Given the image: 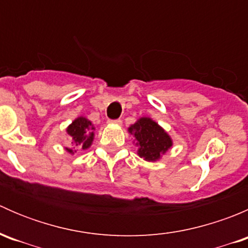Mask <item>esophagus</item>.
Returning a JSON list of instances; mask_svg holds the SVG:
<instances>
[{
	"instance_id": "esophagus-1",
	"label": "esophagus",
	"mask_w": 248,
	"mask_h": 248,
	"mask_svg": "<svg viewBox=\"0 0 248 248\" xmlns=\"http://www.w3.org/2000/svg\"><path fill=\"white\" fill-rule=\"evenodd\" d=\"M110 124H122V120L121 119H116V120H110Z\"/></svg>"
}]
</instances>
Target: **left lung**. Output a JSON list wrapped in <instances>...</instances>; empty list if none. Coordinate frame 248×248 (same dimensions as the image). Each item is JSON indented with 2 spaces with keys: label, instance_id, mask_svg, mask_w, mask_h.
I'll return each mask as SVG.
<instances>
[{
  "label": "left lung",
  "instance_id": "left-lung-1",
  "mask_svg": "<svg viewBox=\"0 0 248 248\" xmlns=\"http://www.w3.org/2000/svg\"><path fill=\"white\" fill-rule=\"evenodd\" d=\"M139 147L138 155L147 162H155L172 146L169 134L150 117H140L128 128Z\"/></svg>",
  "mask_w": 248,
  "mask_h": 248
}]
</instances>
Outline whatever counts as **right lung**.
I'll use <instances>...</instances> for the list:
<instances>
[{
    "instance_id": "obj_1",
    "label": "right lung",
    "mask_w": 248,
    "mask_h": 248,
    "mask_svg": "<svg viewBox=\"0 0 248 248\" xmlns=\"http://www.w3.org/2000/svg\"><path fill=\"white\" fill-rule=\"evenodd\" d=\"M71 145L66 147L67 152L74 155L78 150H86L92 145L94 137V126L86 117L79 116L67 127Z\"/></svg>"
}]
</instances>
